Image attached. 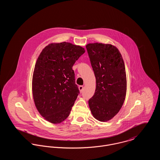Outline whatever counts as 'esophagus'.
<instances>
[{
    "mask_svg": "<svg viewBox=\"0 0 160 160\" xmlns=\"http://www.w3.org/2000/svg\"><path fill=\"white\" fill-rule=\"evenodd\" d=\"M79 91L81 92H82L83 91V90H84V86H79Z\"/></svg>",
    "mask_w": 160,
    "mask_h": 160,
    "instance_id": "esophagus-1",
    "label": "esophagus"
}]
</instances>
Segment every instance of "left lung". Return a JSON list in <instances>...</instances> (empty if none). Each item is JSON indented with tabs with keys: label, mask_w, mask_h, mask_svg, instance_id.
<instances>
[{
	"label": "left lung",
	"mask_w": 160,
	"mask_h": 160,
	"mask_svg": "<svg viewBox=\"0 0 160 160\" xmlns=\"http://www.w3.org/2000/svg\"><path fill=\"white\" fill-rule=\"evenodd\" d=\"M86 48L96 78V89L89 100L92 114L107 121L117 114L126 94L125 65L118 49L111 44H89Z\"/></svg>",
	"instance_id": "1"
}]
</instances>
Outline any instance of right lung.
<instances>
[{"instance_id": "add662e5", "label": "right lung", "mask_w": 160, "mask_h": 160, "mask_svg": "<svg viewBox=\"0 0 160 160\" xmlns=\"http://www.w3.org/2000/svg\"><path fill=\"white\" fill-rule=\"evenodd\" d=\"M84 52L81 46L64 42L46 46L39 55L32 93L38 110L48 121L60 123L70 113L80 93L72 67Z\"/></svg>"}]
</instances>
